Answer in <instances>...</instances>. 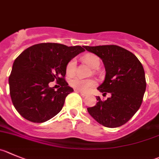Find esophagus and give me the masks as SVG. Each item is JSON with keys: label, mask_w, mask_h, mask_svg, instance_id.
<instances>
[{"label": "esophagus", "mask_w": 159, "mask_h": 159, "mask_svg": "<svg viewBox=\"0 0 159 159\" xmlns=\"http://www.w3.org/2000/svg\"><path fill=\"white\" fill-rule=\"evenodd\" d=\"M78 93H80V95H81V96H87V94H86V93H82V92H81V91H78Z\"/></svg>", "instance_id": "1"}]
</instances>
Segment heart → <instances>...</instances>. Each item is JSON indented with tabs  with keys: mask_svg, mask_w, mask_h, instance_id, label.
<instances>
[{
	"mask_svg": "<svg viewBox=\"0 0 159 159\" xmlns=\"http://www.w3.org/2000/svg\"><path fill=\"white\" fill-rule=\"evenodd\" d=\"M84 61L89 65L91 67L96 68L100 65V59L94 55H87L83 58ZM76 69V61L75 59H71L67 63L66 67V72L68 75H73ZM70 84L72 87L84 93H88L96 85V82L93 79H83L79 77H75L70 81Z\"/></svg>",
	"mask_w": 159,
	"mask_h": 159,
	"instance_id": "1",
	"label": "heart"
}]
</instances>
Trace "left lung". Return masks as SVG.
<instances>
[{
	"label": "left lung",
	"instance_id": "obj_1",
	"mask_svg": "<svg viewBox=\"0 0 159 159\" xmlns=\"http://www.w3.org/2000/svg\"><path fill=\"white\" fill-rule=\"evenodd\" d=\"M103 61L106 70L103 82L97 89L111 97L88 107L89 115L100 125L116 128L125 124L139 110L146 90L143 66L134 54L118 45L84 46Z\"/></svg>",
	"mask_w": 159,
	"mask_h": 159
}]
</instances>
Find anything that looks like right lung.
I'll list each match as a JSON object with an SVG mask.
<instances>
[{
	"label": "right lung",
	"instance_id": "1",
	"mask_svg": "<svg viewBox=\"0 0 159 159\" xmlns=\"http://www.w3.org/2000/svg\"><path fill=\"white\" fill-rule=\"evenodd\" d=\"M85 50L81 46L41 43L26 48L13 63L8 78L11 101L19 115L32 122L51 119L74 92L64 79L67 63ZM56 80L61 86H49Z\"/></svg>",
	"mask_w": 159,
	"mask_h": 159
}]
</instances>
